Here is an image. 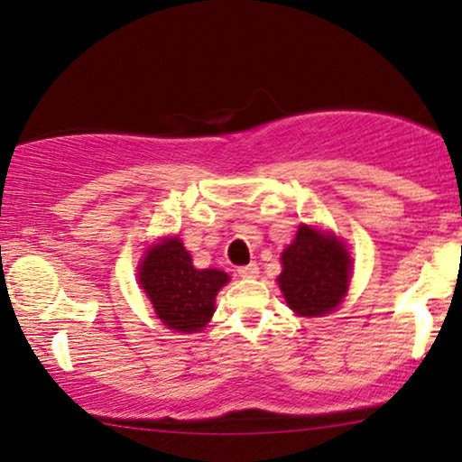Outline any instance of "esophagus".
<instances>
[{
  "label": "esophagus",
  "mask_w": 462,
  "mask_h": 462,
  "mask_svg": "<svg viewBox=\"0 0 462 462\" xmlns=\"http://www.w3.org/2000/svg\"><path fill=\"white\" fill-rule=\"evenodd\" d=\"M238 274L243 278H255L259 274V268L257 263H249V265H243V268H238Z\"/></svg>",
  "instance_id": "esophagus-1"
}]
</instances>
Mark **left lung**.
<instances>
[{
    "label": "left lung",
    "instance_id": "8db88e82",
    "mask_svg": "<svg viewBox=\"0 0 462 462\" xmlns=\"http://www.w3.org/2000/svg\"><path fill=\"white\" fill-rule=\"evenodd\" d=\"M281 262L282 272L276 281L295 314H328L347 295L352 257L335 234L301 224Z\"/></svg>",
    "mask_w": 462,
    "mask_h": 462
}]
</instances>
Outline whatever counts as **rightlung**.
I'll use <instances>...</instances> for the list:
<instances>
[{
	"mask_svg": "<svg viewBox=\"0 0 462 462\" xmlns=\"http://www.w3.org/2000/svg\"><path fill=\"white\" fill-rule=\"evenodd\" d=\"M140 287L167 328L199 333L216 311L217 291L230 281L222 270H197L178 236L154 243L138 268Z\"/></svg>",
	"mask_w": 462,
	"mask_h": 462,
	"instance_id": "add662e5",
	"label": "right lung"
}]
</instances>
